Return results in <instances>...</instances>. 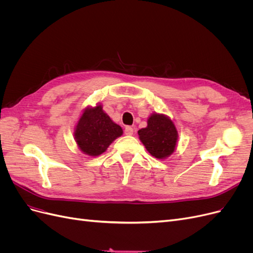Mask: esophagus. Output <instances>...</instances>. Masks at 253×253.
I'll return each mask as SVG.
<instances>
[{"mask_svg": "<svg viewBox=\"0 0 253 253\" xmlns=\"http://www.w3.org/2000/svg\"><path fill=\"white\" fill-rule=\"evenodd\" d=\"M125 134H126V135H133V134H134V129H133V127H131V126H126V127L125 128Z\"/></svg>", "mask_w": 253, "mask_h": 253, "instance_id": "1", "label": "esophagus"}]
</instances>
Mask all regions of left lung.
Listing matches in <instances>:
<instances>
[{
    "label": "left lung",
    "instance_id": "1",
    "mask_svg": "<svg viewBox=\"0 0 253 253\" xmlns=\"http://www.w3.org/2000/svg\"><path fill=\"white\" fill-rule=\"evenodd\" d=\"M139 139L152 156L166 159L176 150L178 132L172 119L165 114L152 113L148 126L138 131Z\"/></svg>",
    "mask_w": 253,
    "mask_h": 253
}]
</instances>
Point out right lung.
Segmentation results:
<instances>
[{
  "label": "right lung",
  "instance_id": "add662e5",
  "mask_svg": "<svg viewBox=\"0 0 253 253\" xmlns=\"http://www.w3.org/2000/svg\"><path fill=\"white\" fill-rule=\"evenodd\" d=\"M124 134L120 126L102 110V104L86 106L75 126L74 136L79 150L88 156H99Z\"/></svg>",
  "mask_w": 253,
  "mask_h": 253
}]
</instances>
